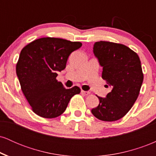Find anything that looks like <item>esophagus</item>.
<instances>
[{"instance_id": "obj_1", "label": "esophagus", "mask_w": 156, "mask_h": 156, "mask_svg": "<svg viewBox=\"0 0 156 156\" xmlns=\"http://www.w3.org/2000/svg\"><path fill=\"white\" fill-rule=\"evenodd\" d=\"M81 94H84V95H89V94H90V92H89V91H83V90H81Z\"/></svg>"}]
</instances>
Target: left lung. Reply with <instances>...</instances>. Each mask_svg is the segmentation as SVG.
<instances>
[{
  "label": "left lung",
  "mask_w": 156,
  "mask_h": 156,
  "mask_svg": "<svg viewBox=\"0 0 156 156\" xmlns=\"http://www.w3.org/2000/svg\"><path fill=\"white\" fill-rule=\"evenodd\" d=\"M93 52L103 67L102 78L112 91L106 98L98 96L100 103L92 113L100 120H118L129 112L139 94L144 79L140 59L124 44L106 41L95 42Z\"/></svg>",
  "instance_id": "obj_1"
}]
</instances>
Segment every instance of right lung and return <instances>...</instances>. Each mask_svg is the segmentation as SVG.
<instances>
[{
  "mask_svg": "<svg viewBox=\"0 0 156 156\" xmlns=\"http://www.w3.org/2000/svg\"><path fill=\"white\" fill-rule=\"evenodd\" d=\"M82 46L80 42L43 37L23 48L16 65L22 92L32 111L44 118L60 116L80 89L64 88L56 80L57 73L65 69L70 53Z\"/></svg>",
  "mask_w": 156,
  "mask_h": 156,
  "instance_id": "add662e5",
  "label": "right lung"
}]
</instances>
